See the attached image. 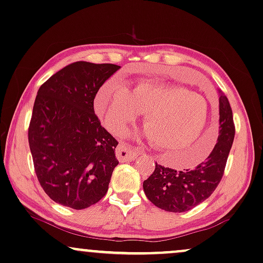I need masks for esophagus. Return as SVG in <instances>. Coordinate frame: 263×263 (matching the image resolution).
<instances>
[{
	"instance_id": "1",
	"label": "esophagus",
	"mask_w": 263,
	"mask_h": 263,
	"mask_svg": "<svg viewBox=\"0 0 263 263\" xmlns=\"http://www.w3.org/2000/svg\"><path fill=\"white\" fill-rule=\"evenodd\" d=\"M138 153V151L129 147L127 143H120L115 151L116 158L119 159V161H132L137 158Z\"/></svg>"
}]
</instances>
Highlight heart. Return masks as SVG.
I'll return each instance as SVG.
<instances>
[{
	"mask_svg": "<svg viewBox=\"0 0 263 263\" xmlns=\"http://www.w3.org/2000/svg\"><path fill=\"white\" fill-rule=\"evenodd\" d=\"M95 108L109 131H125L129 124L145 114L149 139L162 152H179L185 167L198 165L210 154L212 145L201 139L209 125L210 103L204 96L184 86L142 81L132 88L108 81L96 96Z\"/></svg>",
	"mask_w": 263,
	"mask_h": 263,
	"instance_id": "heart-1",
	"label": "heart"
}]
</instances>
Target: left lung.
<instances>
[{
  "label": "left lung",
  "instance_id": "8db88e82",
  "mask_svg": "<svg viewBox=\"0 0 263 263\" xmlns=\"http://www.w3.org/2000/svg\"><path fill=\"white\" fill-rule=\"evenodd\" d=\"M235 126L228 98L220 97V131L210 155L193 168L177 171L156 164L143 182L145 195L155 206L170 212H184L206 200L221 182L234 141Z\"/></svg>",
  "mask_w": 263,
  "mask_h": 263
}]
</instances>
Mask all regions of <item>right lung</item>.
<instances>
[{
  "instance_id": "1",
  "label": "right lung",
  "mask_w": 263,
  "mask_h": 263,
  "mask_svg": "<svg viewBox=\"0 0 263 263\" xmlns=\"http://www.w3.org/2000/svg\"><path fill=\"white\" fill-rule=\"evenodd\" d=\"M120 66L75 62L39 88L28 138L35 174L53 201L82 210L107 194L118 141L101 125L93 101Z\"/></svg>"
}]
</instances>
